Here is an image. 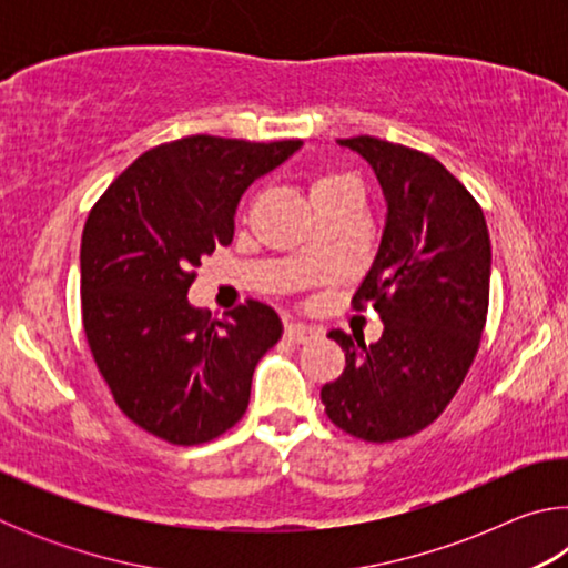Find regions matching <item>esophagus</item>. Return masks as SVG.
Segmentation results:
<instances>
[{"label": "esophagus", "mask_w": 568, "mask_h": 568, "mask_svg": "<svg viewBox=\"0 0 568 568\" xmlns=\"http://www.w3.org/2000/svg\"><path fill=\"white\" fill-rule=\"evenodd\" d=\"M285 338L293 343H307V341L318 338V331L305 328V325H285Z\"/></svg>", "instance_id": "1"}]
</instances>
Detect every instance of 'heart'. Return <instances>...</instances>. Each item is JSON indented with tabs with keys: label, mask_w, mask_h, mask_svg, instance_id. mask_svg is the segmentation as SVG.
I'll return each instance as SVG.
<instances>
[{
	"label": "heart",
	"mask_w": 568,
	"mask_h": 568,
	"mask_svg": "<svg viewBox=\"0 0 568 568\" xmlns=\"http://www.w3.org/2000/svg\"><path fill=\"white\" fill-rule=\"evenodd\" d=\"M343 185H353V180L348 175H343V172L321 170V172H315L313 180H311V197L325 195V192H331L335 187H343Z\"/></svg>",
	"instance_id": "heart-1"
}]
</instances>
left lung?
Wrapping results in <instances>:
<instances>
[{
	"label": "left lung",
	"instance_id": "left-lung-1",
	"mask_svg": "<svg viewBox=\"0 0 568 568\" xmlns=\"http://www.w3.org/2000/svg\"><path fill=\"white\" fill-rule=\"evenodd\" d=\"M371 162L388 220L353 311L381 313L386 328L365 345L343 331L338 381L321 400L345 434L390 444L430 426L474 363L488 315L491 240L484 210L436 158L371 134L338 140Z\"/></svg>",
	"mask_w": 568,
	"mask_h": 568
}]
</instances>
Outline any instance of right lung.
Instances as JSON below:
<instances>
[{
	"mask_svg": "<svg viewBox=\"0 0 568 568\" xmlns=\"http://www.w3.org/2000/svg\"><path fill=\"white\" fill-rule=\"evenodd\" d=\"M301 145L215 134L162 142L90 210L80 250L84 335L120 410L168 444H207L233 428L257 361L281 341L273 307L245 301L210 321L187 291L200 261L233 243L250 182Z\"/></svg>",
	"mask_w": 568,
	"mask_h": 568,
	"instance_id": "add662e5",
	"label": "right lung"
}]
</instances>
